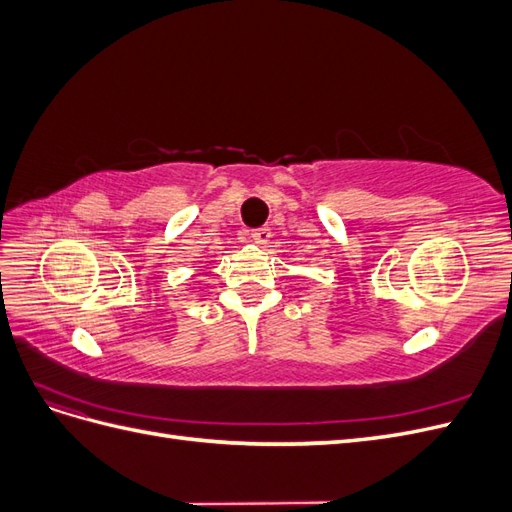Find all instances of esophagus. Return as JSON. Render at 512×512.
Listing matches in <instances>:
<instances>
[{
	"mask_svg": "<svg viewBox=\"0 0 512 512\" xmlns=\"http://www.w3.org/2000/svg\"><path fill=\"white\" fill-rule=\"evenodd\" d=\"M269 237H271V230H269L267 226L250 230V239H252L254 243H258V245H265V243L269 241Z\"/></svg>",
	"mask_w": 512,
	"mask_h": 512,
	"instance_id": "1",
	"label": "esophagus"
}]
</instances>
